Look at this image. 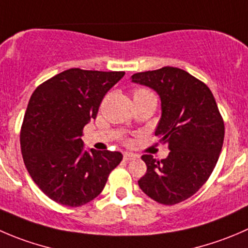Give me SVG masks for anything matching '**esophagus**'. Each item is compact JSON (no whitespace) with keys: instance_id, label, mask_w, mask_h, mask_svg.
I'll use <instances>...</instances> for the list:
<instances>
[{"instance_id":"1","label":"esophagus","mask_w":248,"mask_h":248,"mask_svg":"<svg viewBox=\"0 0 248 248\" xmlns=\"http://www.w3.org/2000/svg\"><path fill=\"white\" fill-rule=\"evenodd\" d=\"M136 157H137V156L134 155V154H131V153H124V161H132V160H134Z\"/></svg>"}]
</instances>
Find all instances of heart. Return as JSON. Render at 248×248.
<instances>
[{"label":"heart","mask_w":248,"mask_h":248,"mask_svg":"<svg viewBox=\"0 0 248 248\" xmlns=\"http://www.w3.org/2000/svg\"><path fill=\"white\" fill-rule=\"evenodd\" d=\"M146 94H153L150 91L145 90V88H137L133 92V97H138V95H146Z\"/></svg>","instance_id":"heart-1"}]
</instances>
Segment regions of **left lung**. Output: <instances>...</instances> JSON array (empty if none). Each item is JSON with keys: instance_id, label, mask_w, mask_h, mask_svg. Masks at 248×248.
Here are the masks:
<instances>
[{"instance_id": "left-lung-1", "label": "left lung", "mask_w": 248, "mask_h": 248, "mask_svg": "<svg viewBox=\"0 0 248 248\" xmlns=\"http://www.w3.org/2000/svg\"><path fill=\"white\" fill-rule=\"evenodd\" d=\"M132 81L158 93L162 107L155 136L168 144L163 160L143 155L141 190L162 205L186 200L207 182L224 140V121L210 88L182 69L165 66L132 75Z\"/></svg>"}]
</instances>
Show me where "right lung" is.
<instances>
[{"mask_svg":"<svg viewBox=\"0 0 248 248\" xmlns=\"http://www.w3.org/2000/svg\"><path fill=\"white\" fill-rule=\"evenodd\" d=\"M124 71L74 68L41 83L31 95L20 129L29 174L55 202L80 207L97 198L119 166V151L83 150V127L95 119L108 91Z\"/></svg>","mask_w":248,"mask_h":248,"instance_id":"obj_1","label":"right lung"}]
</instances>
